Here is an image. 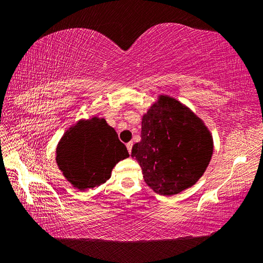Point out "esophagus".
Masks as SVG:
<instances>
[{
  "mask_svg": "<svg viewBox=\"0 0 263 263\" xmlns=\"http://www.w3.org/2000/svg\"><path fill=\"white\" fill-rule=\"evenodd\" d=\"M132 146H133V142H127L126 144V148H127V151H128V153L131 154V151H132Z\"/></svg>",
  "mask_w": 263,
  "mask_h": 263,
  "instance_id": "esophagus-1",
  "label": "esophagus"
}]
</instances>
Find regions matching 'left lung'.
Returning a JSON list of instances; mask_svg holds the SVG:
<instances>
[{
    "label": "left lung",
    "instance_id": "left-lung-1",
    "mask_svg": "<svg viewBox=\"0 0 263 263\" xmlns=\"http://www.w3.org/2000/svg\"><path fill=\"white\" fill-rule=\"evenodd\" d=\"M213 152L211 132L188 106L160 95L141 119V140L131 157L140 164L144 180L155 193L180 194L206 171Z\"/></svg>",
    "mask_w": 263,
    "mask_h": 263
}]
</instances>
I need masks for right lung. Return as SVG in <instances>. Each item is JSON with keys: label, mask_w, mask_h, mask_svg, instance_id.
Listing matches in <instances>:
<instances>
[{"label": "right lung", "mask_w": 263, "mask_h": 263, "mask_svg": "<svg viewBox=\"0 0 263 263\" xmlns=\"http://www.w3.org/2000/svg\"><path fill=\"white\" fill-rule=\"evenodd\" d=\"M55 161L74 188L92 189L110 179L116 163L128 158L125 145L104 118L79 121L57 146Z\"/></svg>", "instance_id": "obj_1"}]
</instances>
